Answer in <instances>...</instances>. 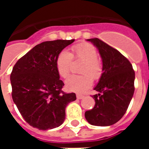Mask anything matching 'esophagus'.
Listing matches in <instances>:
<instances>
[{"label": "esophagus", "mask_w": 149, "mask_h": 149, "mask_svg": "<svg viewBox=\"0 0 149 149\" xmlns=\"http://www.w3.org/2000/svg\"><path fill=\"white\" fill-rule=\"evenodd\" d=\"M84 98V95H81V94H77V99H83V98Z\"/></svg>", "instance_id": "esophagus-1"}]
</instances>
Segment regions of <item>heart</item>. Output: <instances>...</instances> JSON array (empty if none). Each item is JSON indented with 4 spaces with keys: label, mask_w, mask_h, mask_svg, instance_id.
<instances>
[{
    "label": "heart",
    "mask_w": 149,
    "mask_h": 149,
    "mask_svg": "<svg viewBox=\"0 0 149 149\" xmlns=\"http://www.w3.org/2000/svg\"><path fill=\"white\" fill-rule=\"evenodd\" d=\"M73 57L84 61L80 70L83 74L68 77L65 80V87L72 92L84 93L92 86V77L94 80L100 78L103 70L102 63L97 58L98 52L94 46L89 43L75 45L72 47V53L67 50H63L56 57V69L61 77L68 76Z\"/></svg>",
    "instance_id": "b5f03b06"
}]
</instances>
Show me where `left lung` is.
Returning <instances> with one entry per match:
<instances>
[{
	"mask_svg": "<svg viewBox=\"0 0 149 149\" xmlns=\"http://www.w3.org/2000/svg\"><path fill=\"white\" fill-rule=\"evenodd\" d=\"M100 54L103 73L94 89L95 104L85 113L86 121L92 125L110 126L122 118L134 93L135 72L131 63L119 51L100 39H86Z\"/></svg>",
	"mask_w": 149,
	"mask_h": 149,
	"instance_id": "8db88e82",
	"label": "left lung"
}]
</instances>
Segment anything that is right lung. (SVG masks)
I'll return each mask as SVG.
<instances>
[{
	"label": "right lung",
	"mask_w": 149,
	"mask_h": 149,
	"mask_svg": "<svg viewBox=\"0 0 149 149\" xmlns=\"http://www.w3.org/2000/svg\"><path fill=\"white\" fill-rule=\"evenodd\" d=\"M71 40L48 41L36 45L18 60L10 75L12 97L27 123L47 131L60 126L65 107L76 100L75 93H64L56 69V57Z\"/></svg>",
	"instance_id": "add662e5"
}]
</instances>
